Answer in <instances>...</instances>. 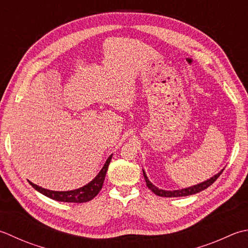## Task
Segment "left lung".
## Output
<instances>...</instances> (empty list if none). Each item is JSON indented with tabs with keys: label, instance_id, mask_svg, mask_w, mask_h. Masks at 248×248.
Instances as JSON below:
<instances>
[{
	"label": "left lung",
	"instance_id": "obj_1",
	"mask_svg": "<svg viewBox=\"0 0 248 248\" xmlns=\"http://www.w3.org/2000/svg\"><path fill=\"white\" fill-rule=\"evenodd\" d=\"M224 170H221V171L216 174L215 176L211 177L210 179H207V181L203 182L201 184H198V185L195 186H191L189 188H185V189H179V190H173V191H168V190H162V189H159L156 186H154L152 183L149 182V179L147 178L146 174L143 171V175L145 178V182H146V186L152 190L155 195H157L159 197H166V198H176V197H186V196H190V195H195V193L200 192L202 190H204L207 187H210L213 183H214L216 179L219 177L220 174L222 173Z\"/></svg>",
	"mask_w": 248,
	"mask_h": 248
}]
</instances>
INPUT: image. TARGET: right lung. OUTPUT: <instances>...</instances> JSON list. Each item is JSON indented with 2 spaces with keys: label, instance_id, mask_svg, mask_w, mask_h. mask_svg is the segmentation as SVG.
I'll list each match as a JSON object with an SVG mask.
<instances>
[{
  "label": "right lung",
  "instance_id": "obj_1",
  "mask_svg": "<svg viewBox=\"0 0 248 248\" xmlns=\"http://www.w3.org/2000/svg\"><path fill=\"white\" fill-rule=\"evenodd\" d=\"M110 160H111V155L108 157V159L106 160L104 167L102 168L100 173L94 177V179H92V181L89 184H87L86 186L78 188V189H75V190L53 191V190H48V189H44L31 182H29V183H30V185L34 189H35V190L43 193L44 196L52 199V200H56L59 202H70V203L88 202V201L92 200V199H93L96 195H98L102 189Z\"/></svg>",
  "mask_w": 248,
  "mask_h": 248
}]
</instances>
